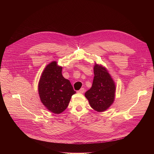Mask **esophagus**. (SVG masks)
<instances>
[{
    "label": "esophagus",
    "mask_w": 154,
    "mask_h": 154,
    "mask_svg": "<svg viewBox=\"0 0 154 154\" xmlns=\"http://www.w3.org/2000/svg\"><path fill=\"white\" fill-rule=\"evenodd\" d=\"M85 92V89L84 88L80 89L79 91H78V92L79 94H83Z\"/></svg>",
    "instance_id": "1"
}]
</instances>
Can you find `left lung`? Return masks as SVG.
Wrapping results in <instances>:
<instances>
[{
	"mask_svg": "<svg viewBox=\"0 0 154 154\" xmlns=\"http://www.w3.org/2000/svg\"><path fill=\"white\" fill-rule=\"evenodd\" d=\"M94 77L91 88L85 93L90 106L98 112L110 108L115 99L116 85L108 70L95 62Z\"/></svg>",
	"mask_w": 154,
	"mask_h": 154,
	"instance_id": "obj_1",
	"label": "left lung"
}]
</instances>
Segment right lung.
<instances>
[{
  "label": "right lung",
  "instance_id": "1",
  "mask_svg": "<svg viewBox=\"0 0 154 154\" xmlns=\"http://www.w3.org/2000/svg\"><path fill=\"white\" fill-rule=\"evenodd\" d=\"M62 67L53 61L44 68L38 82V94L45 107L54 114L66 110L76 93L70 81L62 73Z\"/></svg>",
  "mask_w": 154,
  "mask_h": 154
}]
</instances>
